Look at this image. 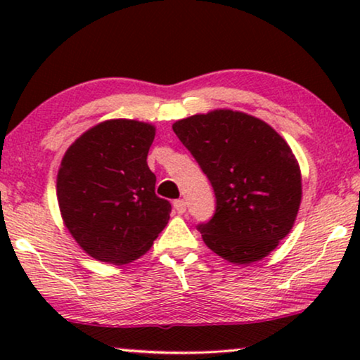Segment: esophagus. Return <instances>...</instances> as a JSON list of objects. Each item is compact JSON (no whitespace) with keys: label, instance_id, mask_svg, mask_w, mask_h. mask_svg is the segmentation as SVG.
I'll return each instance as SVG.
<instances>
[{"label":"esophagus","instance_id":"34e87169","mask_svg":"<svg viewBox=\"0 0 360 360\" xmlns=\"http://www.w3.org/2000/svg\"><path fill=\"white\" fill-rule=\"evenodd\" d=\"M174 208L176 210V213L184 214L186 211V201L185 200H175L174 201Z\"/></svg>","mask_w":360,"mask_h":360}]
</instances>
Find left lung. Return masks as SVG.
<instances>
[{
	"label": "left lung",
	"mask_w": 360,
	"mask_h": 360,
	"mask_svg": "<svg viewBox=\"0 0 360 360\" xmlns=\"http://www.w3.org/2000/svg\"><path fill=\"white\" fill-rule=\"evenodd\" d=\"M174 132L208 176L216 211L198 224L205 244L233 264L260 260L293 228L302 174L292 149L259 117L214 110L176 121Z\"/></svg>",
	"instance_id": "1"
}]
</instances>
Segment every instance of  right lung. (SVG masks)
I'll return each instance as SVG.
<instances>
[{"instance_id":"right-lung-1","label":"right lung","mask_w":360,"mask_h":360,"mask_svg":"<svg viewBox=\"0 0 360 360\" xmlns=\"http://www.w3.org/2000/svg\"><path fill=\"white\" fill-rule=\"evenodd\" d=\"M155 127L110 120L78 137L57 175L62 219L93 259L127 264L144 255L170 219L172 205L155 195L147 165Z\"/></svg>"}]
</instances>
